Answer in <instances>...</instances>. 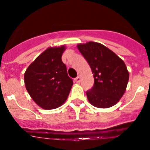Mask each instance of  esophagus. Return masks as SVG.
Wrapping results in <instances>:
<instances>
[{"label":"esophagus","mask_w":150,"mask_h":150,"mask_svg":"<svg viewBox=\"0 0 150 150\" xmlns=\"http://www.w3.org/2000/svg\"><path fill=\"white\" fill-rule=\"evenodd\" d=\"M75 81L77 83H80V81H81V78H80V76H77L76 78H75Z\"/></svg>","instance_id":"obj_1"}]
</instances>
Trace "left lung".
Returning <instances> with one entry per match:
<instances>
[{
  "label": "left lung",
  "mask_w": 150,
  "mask_h": 150,
  "mask_svg": "<svg viewBox=\"0 0 150 150\" xmlns=\"http://www.w3.org/2000/svg\"><path fill=\"white\" fill-rule=\"evenodd\" d=\"M93 74L95 83L86 91L91 105L98 108L112 107L124 95L129 79L125 62L110 49L95 42L78 44Z\"/></svg>",
  "instance_id": "obj_1"
}]
</instances>
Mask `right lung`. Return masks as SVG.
<instances>
[{"instance_id":"add662e5","label":"right lung","mask_w":150,"mask_h":150,"mask_svg":"<svg viewBox=\"0 0 150 150\" xmlns=\"http://www.w3.org/2000/svg\"><path fill=\"white\" fill-rule=\"evenodd\" d=\"M66 47H50L30 64L24 76L28 92L45 110L55 109L65 102L73 86L62 61Z\"/></svg>"}]
</instances>
